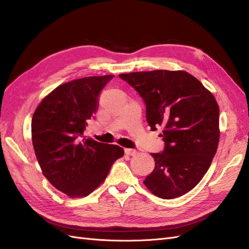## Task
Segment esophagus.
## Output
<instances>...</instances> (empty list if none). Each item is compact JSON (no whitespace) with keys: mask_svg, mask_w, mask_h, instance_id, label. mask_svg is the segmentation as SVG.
<instances>
[{"mask_svg":"<svg viewBox=\"0 0 249 249\" xmlns=\"http://www.w3.org/2000/svg\"><path fill=\"white\" fill-rule=\"evenodd\" d=\"M124 153L129 156H135L137 154V150L132 149V148H124Z\"/></svg>","mask_w":249,"mask_h":249,"instance_id":"1","label":"esophagus"}]
</instances>
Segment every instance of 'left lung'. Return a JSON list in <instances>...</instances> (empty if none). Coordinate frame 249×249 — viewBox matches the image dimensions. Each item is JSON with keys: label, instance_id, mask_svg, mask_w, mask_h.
I'll use <instances>...</instances> for the list:
<instances>
[{"label": "left lung", "instance_id": "1", "mask_svg": "<svg viewBox=\"0 0 249 249\" xmlns=\"http://www.w3.org/2000/svg\"><path fill=\"white\" fill-rule=\"evenodd\" d=\"M119 78L144 101L152 131L164 127V149L152 154L155 169L143 183L163 199L182 196L200 182L216 154L219 107L215 97L182 71L122 73Z\"/></svg>", "mask_w": 249, "mask_h": 249}]
</instances>
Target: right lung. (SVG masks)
<instances>
[{
  "label": "right lung",
  "mask_w": 249,
  "mask_h": 249,
  "mask_svg": "<svg viewBox=\"0 0 249 249\" xmlns=\"http://www.w3.org/2000/svg\"><path fill=\"white\" fill-rule=\"evenodd\" d=\"M113 77H87L60 85L33 114L32 142L43 176L71 197L91 193L124 156L118 145L83 137L100 92Z\"/></svg>",
  "instance_id": "1"
}]
</instances>
